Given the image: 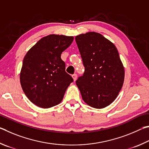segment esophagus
Listing matches in <instances>:
<instances>
[{
  "label": "esophagus",
  "mask_w": 149,
  "mask_h": 149,
  "mask_svg": "<svg viewBox=\"0 0 149 149\" xmlns=\"http://www.w3.org/2000/svg\"><path fill=\"white\" fill-rule=\"evenodd\" d=\"M72 77L73 78V80H74V81H76V80L77 79V74H74L72 75Z\"/></svg>",
  "instance_id": "obj_1"
}]
</instances>
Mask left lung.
Here are the masks:
<instances>
[{"label":"left lung","mask_w":149,"mask_h":149,"mask_svg":"<svg viewBox=\"0 0 149 149\" xmlns=\"http://www.w3.org/2000/svg\"><path fill=\"white\" fill-rule=\"evenodd\" d=\"M84 72L76 84L88 105L102 109L112 103L121 90L124 69L116 46L101 34L90 32L75 37Z\"/></svg>","instance_id":"1"}]
</instances>
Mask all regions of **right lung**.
I'll return each mask as SVG.
<instances>
[{
	"label": "right lung",
	"mask_w": 149,
	"mask_h": 149,
	"mask_svg": "<svg viewBox=\"0 0 149 149\" xmlns=\"http://www.w3.org/2000/svg\"><path fill=\"white\" fill-rule=\"evenodd\" d=\"M73 36L50 35L42 38L26 54L20 72L25 94L39 107L58 105L73 79L65 71L61 54Z\"/></svg>",
	"instance_id": "add662e5"
}]
</instances>
